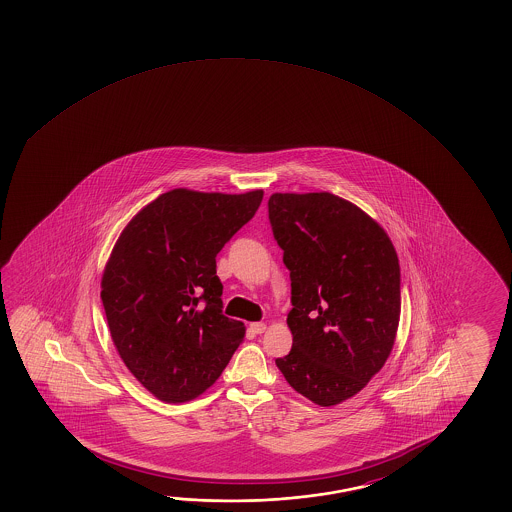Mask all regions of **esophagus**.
Here are the masks:
<instances>
[{
  "instance_id": "1",
  "label": "esophagus",
  "mask_w": 512,
  "mask_h": 512,
  "mask_svg": "<svg viewBox=\"0 0 512 512\" xmlns=\"http://www.w3.org/2000/svg\"><path fill=\"white\" fill-rule=\"evenodd\" d=\"M266 323H250V327H248V330L252 332V334H264L266 332Z\"/></svg>"
}]
</instances>
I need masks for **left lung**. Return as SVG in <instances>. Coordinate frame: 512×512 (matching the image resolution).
<instances>
[{
	"label": "left lung",
	"mask_w": 512,
	"mask_h": 512,
	"mask_svg": "<svg viewBox=\"0 0 512 512\" xmlns=\"http://www.w3.org/2000/svg\"><path fill=\"white\" fill-rule=\"evenodd\" d=\"M269 221L291 273L287 384L330 407L368 386L393 350L402 296L386 230L332 193H275Z\"/></svg>",
	"instance_id": "obj_1"
}]
</instances>
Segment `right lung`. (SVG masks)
Returning <instances> with one entry per match:
<instances>
[{
	"label": "right lung",
	"mask_w": 512,
	"mask_h": 512,
	"mask_svg": "<svg viewBox=\"0 0 512 512\" xmlns=\"http://www.w3.org/2000/svg\"><path fill=\"white\" fill-rule=\"evenodd\" d=\"M264 191L173 189L126 225L101 277L110 336L126 368L162 402L205 393L243 343L223 316L216 255L255 216Z\"/></svg>",
	"instance_id": "1"
}]
</instances>
